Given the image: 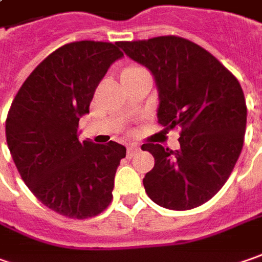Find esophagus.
Masks as SVG:
<instances>
[{"mask_svg": "<svg viewBox=\"0 0 262 262\" xmlns=\"http://www.w3.org/2000/svg\"><path fill=\"white\" fill-rule=\"evenodd\" d=\"M137 151H140V145H138V144H134V143L128 144L127 145L128 157H133Z\"/></svg>", "mask_w": 262, "mask_h": 262, "instance_id": "esophagus-1", "label": "esophagus"}]
</instances>
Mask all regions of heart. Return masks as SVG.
Returning a JSON list of instances; mask_svg holds the SVG:
<instances>
[{
  "mask_svg": "<svg viewBox=\"0 0 262 262\" xmlns=\"http://www.w3.org/2000/svg\"><path fill=\"white\" fill-rule=\"evenodd\" d=\"M135 69H140V68H128V69H125L124 72H127V70H135Z\"/></svg>",
  "mask_w": 262,
  "mask_h": 262,
  "instance_id": "1",
  "label": "heart"
}]
</instances>
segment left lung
Returning <instances> with one entry per match:
<instances>
[{
  "instance_id": "1",
  "label": "left lung",
  "mask_w": 262,
  "mask_h": 262,
  "mask_svg": "<svg viewBox=\"0 0 262 262\" xmlns=\"http://www.w3.org/2000/svg\"><path fill=\"white\" fill-rule=\"evenodd\" d=\"M118 46L152 73L160 124L182 131L176 151L143 144L154 157V167L143 179L145 192L171 210L201 206L221 190L241 154L247 105L238 79L208 50L182 37Z\"/></svg>"
}]
</instances>
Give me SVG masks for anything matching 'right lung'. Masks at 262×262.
<instances>
[{"label":"right lung","mask_w":262,"mask_h":262,"mask_svg":"<svg viewBox=\"0 0 262 262\" xmlns=\"http://www.w3.org/2000/svg\"><path fill=\"white\" fill-rule=\"evenodd\" d=\"M118 43L75 41L49 54L15 95L5 137L31 193L63 216L99 215L112 199L114 177L127 148L115 141H79V119L95 89L124 54Z\"/></svg>","instance_id":"right-lung-1"}]
</instances>
